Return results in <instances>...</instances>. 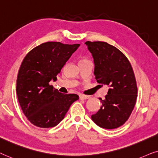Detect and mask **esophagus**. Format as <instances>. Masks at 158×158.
Listing matches in <instances>:
<instances>
[{
	"instance_id": "obj_1",
	"label": "esophagus",
	"mask_w": 158,
	"mask_h": 158,
	"mask_svg": "<svg viewBox=\"0 0 158 158\" xmlns=\"http://www.w3.org/2000/svg\"><path fill=\"white\" fill-rule=\"evenodd\" d=\"M89 96L85 95V94H80V95H79V98H80L81 100H87V99H89Z\"/></svg>"
}]
</instances>
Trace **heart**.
I'll return each instance as SVG.
<instances>
[{"label":"heart","mask_w":158,"mask_h":158,"mask_svg":"<svg viewBox=\"0 0 158 158\" xmlns=\"http://www.w3.org/2000/svg\"><path fill=\"white\" fill-rule=\"evenodd\" d=\"M84 61H87V60H86V59H85V58H82V59L80 60V61H79V63H80V62H84Z\"/></svg>","instance_id":"1"}]
</instances>
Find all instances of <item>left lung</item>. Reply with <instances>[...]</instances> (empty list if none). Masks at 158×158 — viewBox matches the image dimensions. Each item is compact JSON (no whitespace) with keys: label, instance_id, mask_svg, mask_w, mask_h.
<instances>
[{"label":"left lung","instance_id":"8db88e82","mask_svg":"<svg viewBox=\"0 0 158 158\" xmlns=\"http://www.w3.org/2000/svg\"><path fill=\"white\" fill-rule=\"evenodd\" d=\"M94 59V74L98 83L109 87L100 110L91 118L98 127L113 129L127 121L137 98L136 79L129 60L106 42L85 43Z\"/></svg>","mask_w":158,"mask_h":158}]
</instances>
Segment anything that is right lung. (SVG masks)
<instances>
[{"instance_id":"add662e5","label":"right lung","mask_w":158,"mask_h":158,"mask_svg":"<svg viewBox=\"0 0 158 158\" xmlns=\"http://www.w3.org/2000/svg\"><path fill=\"white\" fill-rule=\"evenodd\" d=\"M79 46L48 42L25 56L18 73L16 94L23 113L33 125L56 127L79 99L76 94L60 93L50 82L57 80L56 76Z\"/></svg>"}]
</instances>
